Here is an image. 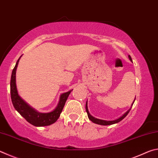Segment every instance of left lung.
Instances as JSON below:
<instances>
[{"instance_id": "left-lung-1", "label": "left lung", "mask_w": 158, "mask_h": 158, "mask_svg": "<svg viewBox=\"0 0 158 158\" xmlns=\"http://www.w3.org/2000/svg\"><path fill=\"white\" fill-rule=\"evenodd\" d=\"M129 58L130 60L131 61H132V58H131L130 56L129 55ZM135 102H133V104ZM131 108L128 110L127 112H125V113L123 115V116L121 117H120L119 118H118L116 120H115V121H104V120H100V119H98V118H94L93 116H92L91 115H90L89 114V110H88V106H87V102L86 104H85V110H86V112H87V114H88V116H89V118L91 121L93 123H96V124H98V125H113V124H115V123H117L120 122L121 121H122L123 119L124 118L127 116V115L128 114V113H129L130 111Z\"/></svg>"}]
</instances>
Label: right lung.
Returning <instances> with one entry per match:
<instances>
[{
    "instance_id": "add662e5",
    "label": "right lung",
    "mask_w": 158,
    "mask_h": 158,
    "mask_svg": "<svg viewBox=\"0 0 158 158\" xmlns=\"http://www.w3.org/2000/svg\"><path fill=\"white\" fill-rule=\"evenodd\" d=\"M19 58L18 59L14 69H13L11 80H10V94H11L13 106L16 110L29 123L32 124L34 126H47V125L54 123L59 118L67 99H68L69 95L70 94L71 90L60 95L59 103H58L57 107L53 111L44 114L36 111L34 109L31 107L27 103H26L18 95L17 86H16V69H17Z\"/></svg>"
}]
</instances>
